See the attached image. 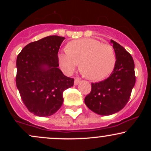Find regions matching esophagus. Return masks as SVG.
Listing matches in <instances>:
<instances>
[{"mask_svg": "<svg viewBox=\"0 0 151 151\" xmlns=\"http://www.w3.org/2000/svg\"><path fill=\"white\" fill-rule=\"evenodd\" d=\"M79 82H80V79L78 77H76L74 79V85H77Z\"/></svg>", "mask_w": 151, "mask_h": 151, "instance_id": "34e87169", "label": "esophagus"}]
</instances>
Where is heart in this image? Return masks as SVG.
<instances>
[{
  "mask_svg": "<svg viewBox=\"0 0 151 151\" xmlns=\"http://www.w3.org/2000/svg\"><path fill=\"white\" fill-rule=\"evenodd\" d=\"M116 53L113 46L93 38L71 41L67 50L58 54L62 70L70 74L79 66L86 78L93 81L104 79L113 71L116 65Z\"/></svg>",
  "mask_w": 151,
  "mask_h": 151,
  "instance_id": "obj_1",
  "label": "heart"
}]
</instances>
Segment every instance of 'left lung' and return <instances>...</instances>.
I'll return each instance as SVG.
<instances>
[{
  "label": "left lung",
  "instance_id": "1",
  "mask_svg": "<svg viewBox=\"0 0 151 151\" xmlns=\"http://www.w3.org/2000/svg\"><path fill=\"white\" fill-rule=\"evenodd\" d=\"M116 53V65L105 80L91 83V90L84 99L86 106L99 115H111L126 105L136 83L134 62L131 54L111 40Z\"/></svg>",
  "mask_w": 151,
  "mask_h": 151
}]
</instances>
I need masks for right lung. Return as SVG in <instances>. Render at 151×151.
Listing matches in <instances>:
<instances>
[{
	"mask_svg": "<svg viewBox=\"0 0 151 151\" xmlns=\"http://www.w3.org/2000/svg\"><path fill=\"white\" fill-rule=\"evenodd\" d=\"M65 38L50 35L29 43L17 57L16 86L24 104L38 116H49L63 104V91L74 85L58 68V51Z\"/></svg>",
	"mask_w": 151,
	"mask_h": 151,
	"instance_id": "right-lung-1",
	"label": "right lung"
}]
</instances>
